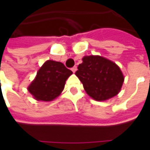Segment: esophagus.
I'll use <instances>...</instances> for the list:
<instances>
[{
	"label": "esophagus",
	"mask_w": 150,
	"mask_h": 150,
	"mask_svg": "<svg viewBox=\"0 0 150 150\" xmlns=\"http://www.w3.org/2000/svg\"><path fill=\"white\" fill-rule=\"evenodd\" d=\"M72 71L73 72H76V71H77V67H72Z\"/></svg>",
	"instance_id": "esophagus-1"
}]
</instances>
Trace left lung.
<instances>
[{"instance_id":"left-lung-1","label":"left lung","mask_w":150,"mask_h":150,"mask_svg":"<svg viewBox=\"0 0 150 150\" xmlns=\"http://www.w3.org/2000/svg\"><path fill=\"white\" fill-rule=\"evenodd\" d=\"M75 72L86 93L97 101H105L116 96L124 83L119 67L100 56H85Z\"/></svg>"}]
</instances>
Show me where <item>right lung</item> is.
Listing matches in <instances>:
<instances>
[{"label": "right lung", "mask_w": 150, "mask_h": 150, "mask_svg": "<svg viewBox=\"0 0 150 150\" xmlns=\"http://www.w3.org/2000/svg\"><path fill=\"white\" fill-rule=\"evenodd\" d=\"M72 74V71L63 63L48 60L38 70L36 78L27 88L35 99L52 101L60 95L66 80Z\"/></svg>", "instance_id": "obj_1"}]
</instances>
